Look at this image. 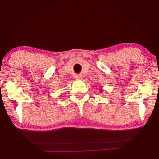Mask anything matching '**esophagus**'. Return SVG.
Returning a JSON list of instances; mask_svg holds the SVG:
<instances>
[{
	"label": "esophagus",
	"instance_id": "1",
	"mask_svg": "<svg viewBox=\"0 0 159 159\" xmlns=\"http://www.w3.org/2000/svg\"><path fill=\"white\" fill-rule=\"evenodd\" d=\"M74 79L75 80H82L83 77H82V75H75Z\"/></svg>",
	"mask_w": 159,
	"mask_h": 159
}]
</instances>
